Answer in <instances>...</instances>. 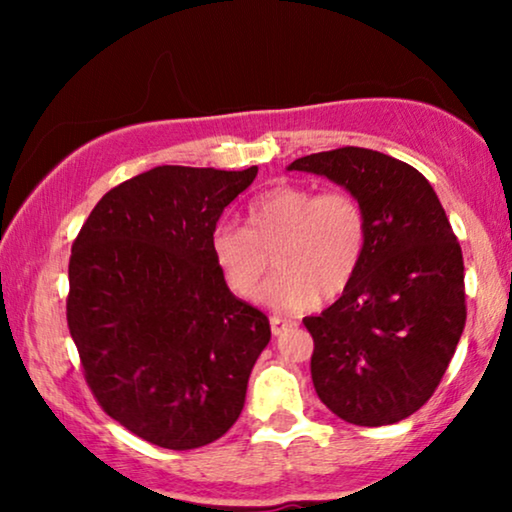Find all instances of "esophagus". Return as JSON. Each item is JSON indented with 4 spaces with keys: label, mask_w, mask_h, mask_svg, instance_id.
<instances>
[{
    "label": "esophagus",
    "mask_w": 512,
    "mask_h": 512,
    "mask_svg": "<svg viewBox=\"0 0 512 512\" xmlns=\"http://www.w3.org/2000/svg\"><path fill=\"white\" fill-rule=\"evenodd\" d=\"M293 321L289 319H282V317H270V328H272V335H282L286 328H291Z\"/></svg>",
    "instance_id": "34e87169"
}]
</instances>
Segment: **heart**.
I'll return each mask as SVG.
<instances>
[{
    "label": "heart",
    "instance_id": "b5f03b06",
    "mask_svg": "<svg viewBox=\"0 0 512 512\" xmlns=\"http://www.w3.org/2000/svg\"><path fill=\"white\" fill-rule=\"evenodd\" d=\"M366 244L368 219L356 195L298 184L256 195L244 212V228L219 223L209 237L216 270L240 298L256 296L272 256L277 272L258 300L282 312H300L347 291Z\"/></svg>",
    "mask_w": 512,
    "mask_h": 512
}]
</instances>
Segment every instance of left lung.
Returning <instances> with one entry per match:
<instances>
[{"mask_svg":"<svg viewBox=\"0 0 512 512\" xmlns=\"http://www.w3.org/2000/svg\"><path fill=\"white\" fill-rule=\"evenodd\" d=\"M289 170L331 179L368 219L354 282L303 319L317 396L349 424L401 422L436 391L466 324L464 258L445 209L424 174L380 151H321Z\"/></svg>","mask_w":512,"mask_h":512,"instance_id":"left-lung-1","label":"left lung"}]
</instances>
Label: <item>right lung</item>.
Here are the masks:
<instances>
[{"instance_id": "1", "label": "right lung", "mask_w": 512, "mask_h": 512, "mask_svg": "<svg viewBox=\"0 0 512 512\" xmlns=\"http://www.w3.org/2000/svg\"><path fill=\"white\" fill-rule=\"evenodd\" d=\"M158 165L97 202L69 258L67 324L111 419L165 450L214 443L237 422L270 321L235 298L209 237L256 179Z\"/></svg>"}]
</instances>
